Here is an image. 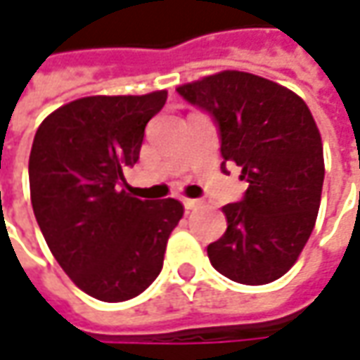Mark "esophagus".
Returning a JSON list of instances; mask_svg holds the SVG:
<instances>
[{
	"mask_svg": "<svg viewBox=\"0 0 360 360\" xmlns=\"http://www.w3.org/2000/svg\"><path fill=\"white\" fill-rule=\"evenodd\" d=\"M182 204H184V208H186V210H194V208H198V206H200V200H192V198H182Z\"/></svg>",
	"mask_w": 360,
	"mask_h": 360,
	"instance_id": "1",
	"label": "esophagus"
}]
</instances>
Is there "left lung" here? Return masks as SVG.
Wrapping results in <instances>:
<instances>
[{"label":"left lung","instance_id":"8db88e82","mask_svg":"<svg viewBox=\"0 0 360 360\" xmlns=\"http://www.w3.org/2000/svg\"><path fill=\"white\" fill-rule=\"evenodd\" d=\"M176 91L218 128L222 168L240 166V202L222 208L226 232L208 244L220 274L269 284L297 262L311 236L325 180L323 142L309 105L295 91L246 72H220Z\"/></svg>","mask_w":360,"mask_h":360}]
</instances>
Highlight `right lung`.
<instances>
[{
	"instance_id": "add662e5",
	"label": "right lung",
	"mask_w": 360,
	"mask_h": 360,
	"mask_svg": "<svg viewBox=\"0 0 360 360\" xmlns=\"http://www.w3.org/2000/svg\"><path fill=\"white\" fill-rule=\"evenodd\" d=\"M168 91L90 96L58 108L37 128L30 190L39 230L65 274L90 297L122 302L144 292L164 264L184 214L174 198L140 200L118 190L140 158L146 124Z\"/></svg>"
}]
</instances>
